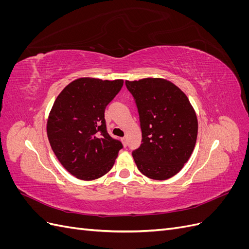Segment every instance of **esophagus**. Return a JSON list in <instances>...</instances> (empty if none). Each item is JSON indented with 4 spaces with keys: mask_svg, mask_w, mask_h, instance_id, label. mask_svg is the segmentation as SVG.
Wrapping results in <instances>:
<instances>
[{
    "mask_svg": "<svg viewBox=\"0 0 249 249\" xmlns=\"http://www.w3.org/2000/svg\"><path fill=\"white\" fill-rule=\"evenodd\" d=\"M122 142L124 143V146H126V143H127V142H126V138H125V137L122 138Z\"/></svg>",
    "mask_w": 249,
    "mask_h": 249,
    "instance_id": "esophagus-1",
    "label": "esophagus"
}]
</instances>
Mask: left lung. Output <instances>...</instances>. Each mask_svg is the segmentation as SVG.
Returning a JSON list of instances; mask_svg holds the SVG:
<instances>
[{
    "label": "left lung",
    "instance_id": "8db88e82",
    "mask_svg": "<svg viewBox=\"0 0 249 249\" xmlns=\"http://www.w3.org/2000/svg\"><path fill=\"white\" fill-rule=\"evenodd\" d=\"M138 110L141 144L133 158L143 175L167 179L189 160L197 138L196 114L186 94L163 79L125 81Z\"/></svg>",
    "mask_w": 249,
    "mask_h": 249
}]
</instances>
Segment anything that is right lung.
I'll list each match as a JSON object with an SVG mask.
<instances>
[{
	"instance_id": "obj_1",
	"label": "right lung",
	"mask_w": 249,
	"mask_h": 249,
	"mask_svg": "<svg viewBox=\"0 0 249 249\" xmlns=\"http://www.w3.org/2000/svg\"><path fill=\"white\" fill-rule=\"evenodd\" d=\"M123 85V80L81 78L62 90L52 108L50 144L63 167L80 179L106 175L124 147L108 134L105 120V109Z\"/></svg>"
}]
</instances>
